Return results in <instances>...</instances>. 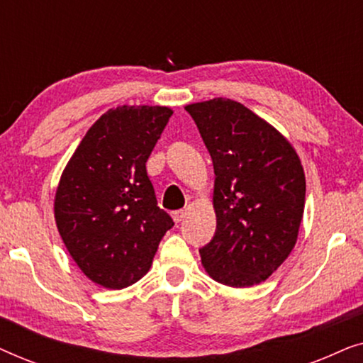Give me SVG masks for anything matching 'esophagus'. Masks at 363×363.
Wrapping results in <instances>:
<instances>
[{"mask_svg": "<svg viewBox=\"0 0 363 363\" xmlns=\"http://www.w3.org/2000/svg\"><path fill=\"white\" fill-rule=\"evenodd\" d=\"M172 218H173V221L175 223H180L183 218H185V211L183 210H177V211H173L172 213Z\"/></svg>", "mask_w": 363, "mask_h": 363, "instance_id": "obj_1", "label": "esophagus"}]
</instances>
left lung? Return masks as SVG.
Masks as SVG:
<instances>
[{
  "label": "left lung",
  "instance_id": "1",
  "mask_svg": "<svg viewBox=\"0 0 363 363\" xmlns=\"http://www.w3.org/2000/svg\"><path fill=\"white\" fill-rule=\"evenodd\" d=\"M215 168L216 231L200 250L213 279L231 287L266 281L297 241L306 177L289 142L231 99L186 106Z\"/></svg>",
  "mask_w": 363,
  "mask_h": 363
}]
</instances>
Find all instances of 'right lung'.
I'll return each mask as SVG.
<instances>
[{
	"mask_svg": "<svg viewBox=\"0 0 363 363\" xmlns=\"http://www.w3.org/2000/svg\"><path fill=\"white\" fill-rule=\"evenodd\" d=\"M172 113L168 107L111 108L62 172L54 200L59 235L84 274L107 289L142 279L175 225L157 205L145 167Z\"/></svg>",
	"mask_w": 363,
	"mask_h": 363,
	"instance_id": "1",
	"label": "right lung"
}]
</instances>
